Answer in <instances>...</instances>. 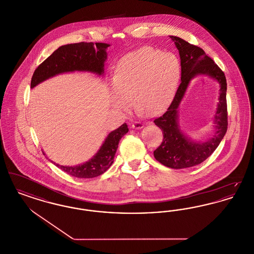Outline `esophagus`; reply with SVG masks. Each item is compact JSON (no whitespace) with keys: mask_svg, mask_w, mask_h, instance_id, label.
Instances as JSON below:
<instances>
[{"mask_svg":"<svg viewBox=\"0 0 254 254\" xmlns=\"http://www.w3.org/2000/svg\"><path fill=\"white\" fill-rule=\"evenodd\" d=\"M131 127L132 128H136V129H140V128L144 127V124L142 122L135 121L131 125Z\"/></svg>","mask_w":254,"mask_h":254,"instance_id":"esophagus-1","label":"esophagus"}]
</instances>
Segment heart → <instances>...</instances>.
Wrapping results in <instances>:
<instances>
[{"label":"heart","mask_w":254,"mask_h":254,"mask_svg":"<svg viewBox=\"0 0 254 254\" xmlns=\"http://www.w3.org/2000/svg\"><path fill=\"white\" fill-rule=\"evenodd\" d=\"M181 74L180 61L171 52L144 47L118 63L112 79L110 104L122 112L132 107L145 114L164 109Z\"/></svg>","instance_id":"obj_1"}]
</instances>
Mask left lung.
Instances as JSON below:
<instances>
[{
  "mask_svg": "<svg viewBox=\"0 0 254 254\" xmlns=\"http://www.w3.org/2000/svg\"><path fill=\"white\" fill-rule=\"evenodd\" d=\"M179 50L181 58V83L167 110L154 120L163 131L162 144L154 150V157L162 165L171 169H187L201 164L209 157L228 129L227 80L224 72L201 48L176 36H170ZM204 73L217 79L220 84V97L215 117L216 135L204 143H195L186 137L178 126V111L181 99L195 75Z\"/></svg>",
  "mask_w": 254,
  "mask_h": 254,
  "instance_id": "8db88e82",
  "label": "left lung"
}]
</instances>
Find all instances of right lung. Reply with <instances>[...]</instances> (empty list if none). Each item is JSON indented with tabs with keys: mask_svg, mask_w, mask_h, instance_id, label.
<instances>
[{
	"mask_svg": "<svg viewBox=\"0 0 254 254\" xmlns=\"http://www.w3.org/2000/svg\"><path fill=\"white\" fill-rule=\"evenodd\" d=\"M109 47V44L95 43L94 45L85 42L62 46L37 67L31 79L30 87L33 88L38 84L60 73L89 71L102 75L104 73V64L107 60L106 49ZM127 132L128 127L125 123L109 133L95 156L85 164L75 167L54 164L67 174L77 178L97 177L110 168L119 141Z\"/></svg>",
	"mask_w": 254,
	"mask_h": 254,
	"instance_id": "obj_1",
	"label": "right lung"
}]
</instances>
